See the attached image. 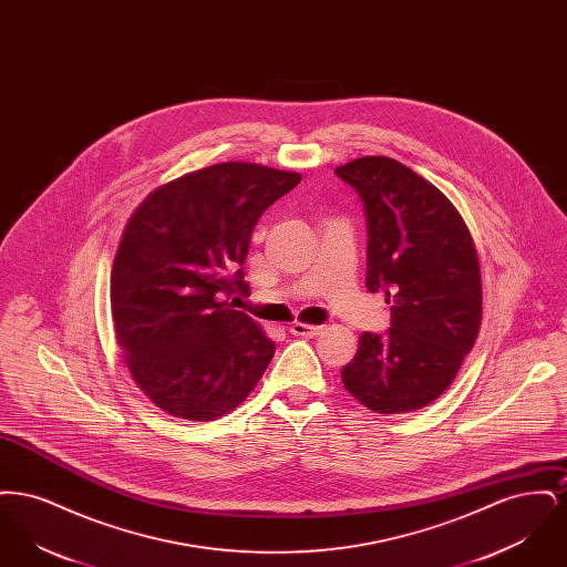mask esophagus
I'll use <instances>...</instances> for the list:
<instances>
[{"label":"esophagus","mask_w":567,"mask_h":567,"mask_svg":"<svg viewBox=\"0 0 567 567\" xmlns=\"http://www.w3.org/2000/svg\"><path fill=\"white\" fill-rule=\"evenodd\" d=\"M321 331H323V327H319V324H291V333H293V336H306V338H315V336H319Z\"/></svg>","instance_id":"34e87169"}]
</instances>
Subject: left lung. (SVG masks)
<instances>
[{
  "mask_svg": "<svg viewBox=\"0 0 567 567\" xmlns=\"http://www.w3.org/2000/svg\"><path fill=\"white\" fill-rule=\"evenodd\" d=\"M336 176L363 202L368 291L391 303L389 331L361 333L342 382L378 414L425 408L457 377L481 329L472 236L446 195L404 163L361 157L336 167Z\"/></svg>",
  "mask_w": 567,
  "mask_h": 567,
  "instance_id": "8db88e82",
  "label": "left lung"
}]
</instances>
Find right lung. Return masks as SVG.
Segmentation results:
<instances>
[{"mask_svg":"<svg viewBox=\"0 0 567 567\" xmlns=\"http://www.w3.org/2000/svg\"><path fill=\"white\" fill-rule=\"evenodd\" d=\"M301 176L216 163L153 190L118 244L110 303L140 389L172 416L213 421L243 404L276 344L229 297L248 293L252 229Z\"/></svg>","mask_w":567,"mask_h":567,"instance_id":"right-lung-1","label":"right lung"}]
</instances>
